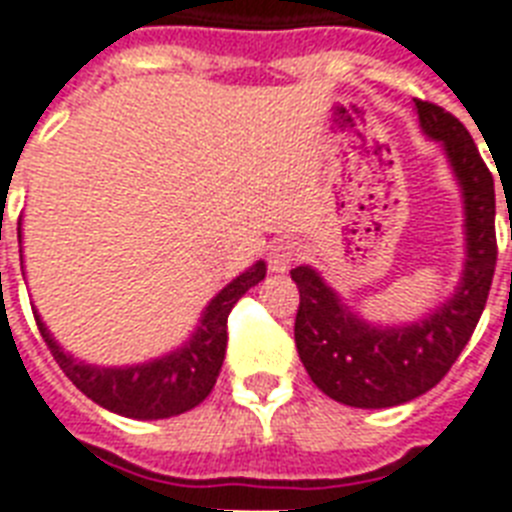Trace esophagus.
Returning <instances> with one entry per match:
<instances>
[{
  "mask_svg": "<svg viewBox=\"0 0 512 512\" xmlns=\"http://www.w3.org/2000/svg\"><path fill=\"white\" fill-rule=\"evenodd\" d=\"M297 260H300V247H297V244H289V241H279V244L271 249V255H268V268H271L273 273H287Z\"/></svg>",
  "mask_w": 512,
  "mask_h": 512,
  "instance_id": "34e87169",
  "label": "esophagus"
}]
</instances>
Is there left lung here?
I'll return each instance as SVG.
<instances>
[{
	"label": "left lung",
	"mask_w": 512,
	"mask_h": 512,
	"mask_svg": "<svg viewBox=\"0 0 512 512\" xmlns=\"http://www.w3.org/2000/svg\"><path fill=\"white\" fill-rule=\"evenodd\" d=\"M420 127L444 146L465 199L468 260L452 300L406 327H372L340 303L319 273L300 265L295 345L316 388L340 404L385 409L412 401L444 380L468 345L497 265L494 177L465 124L428 100H414Z\"/></svg>",
	"instance_id": "left-lung-1"
}]
</instances>
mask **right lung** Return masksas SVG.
Here are the masks:
<instances>
[{"mask_svg": "<svg viewBox=\"0 0 512 512\" xmlns=\"http://www.w3.org/2000/svg\"><path fill=\"white\" fill-rule=\"evenodd\" d=\"M263 279L265 263L260 260L212 297L199 327L183 348L172 350L170 356L154 358L148 364L114 366V369L84 364L60 348L42 324L39 313H34L36 327L68 380L95 404L132 420H164L199 406L212 393L225 358L228 313L244 292Z\"/></svg>", "mask_w": 512, "mask_h": 512, "instance_id": "obj_1", "label": "right lung"}]
</instances>
